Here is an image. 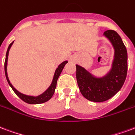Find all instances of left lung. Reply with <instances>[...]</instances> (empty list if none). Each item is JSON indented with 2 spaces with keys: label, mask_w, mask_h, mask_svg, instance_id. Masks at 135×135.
<instances>
[{
  "label": "left lung",
  "mask_w": 135,
  "mask_h": 135,
  "mask_svg": "<svg viewBox=\"0 0 135 135\" xmlns=\"http://www.w3.org/2000/svg\"><path fill=\"white\" fill-rule=\"evenodd\" d=\"M104 36L114 48L112 69L102 79L94 77L85 69L76 65V80L80 91L86 99L102 102L112 98L120 90L127 74V52L119 35L114 30H107Z\"/></svg>",
  "instance_id": "obj_1"
}]
</instances>
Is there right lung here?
<instances>
[{"label":"right lung","mask_w":135,"mask_h":135,"mask_svg":"<svg viewBox=\"0 0 135 135\" xmlns=\"http://www.w3.org/2000/svg\"><path fill=\"white\" fill-rule=\"evenodd\" d=\"M13 41L11 43V44H10L9 45L8 48V50H7V52H6V60H5V64H4V67H5V74H6V79L8 81V82L9 85L11 86V87L12 88V89L13 90L16 94V95L19 97L21 99L25 102H26L28 104H41V103H44L46 102H47L52 97V96L54 95V94L55 91V89L56 87V83H57V80H58V78L59 77L60 74H61V73L64 67V66L66 65V64L67 63V61H64L63 63H61V64L59 66V67L57 68V69L56 70V72H55L54 76V79H53L52 84H51V85L50 86V87L46 91L44 94H42L41 95L38 96V97H31V96H27L25 95V94H23L21 93H20L19 91H18L15 89L12 84L10 83V81L8 79V75H7V61H8V51L9 49H10V48L11 46V45L13 44Z\"/></svg>","instance_id":"add662e5"}]
</instances>
